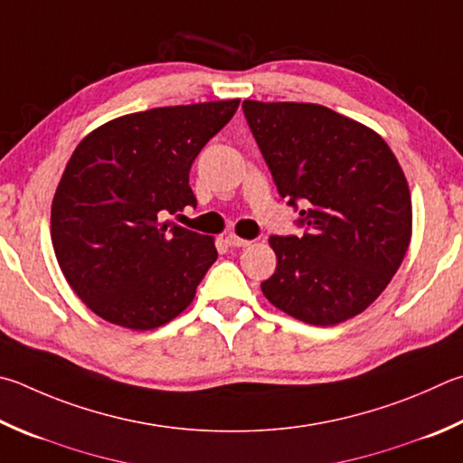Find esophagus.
<instances>
[{
  "instance_id": "esophagus-1",
  "label": "esophagus",
  "mask_w": 463,
  "mask_h": 463,
  "mask_svg": "<svg viewBox=\"0 0 463 463\" xmlns=\"http://www.w3.org/2000/svg\"><path fill=\"white\" fill-rule=\"evenodd\" d=\"M226 242H229V247H249L250 245V241H247V239H241V237H237V234H229V237H226Z\"/></svg>"
}]
</instances>
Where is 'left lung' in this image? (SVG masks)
Instances as JSON below:
<instances>
[{"mask_svg":"<svg viewBox=\"0 0 463 463\" xmlns=\"http://www.w3.org/2000/svg\"><path fill=\"white\" fill-rule=\"evenodd\" d=\"M279 194L301 203L304 237H271L263 296L291 317L335 326L363 314L397 273L413 231L411 192L386 141L314 103H242Z\"/></svg>","mask_w":463,"mask_h":463,"instance_id":"obj_1","label":"left lung"}]
</instances>
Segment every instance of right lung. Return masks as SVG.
<instances>
[{
    "label": "right lung",
    "mask_w": 463,
    "mask_h": 463,
    "mask_svg": "<svg viewBox=\"0 0 463 463\" xmlns=\"http://www.w3.org/2000/svg\"><path fill=\"white\" fill-rule=\"evenodd\" d=\"M239 99L157 107L100 125L58 182L50 234L72 291L99 317L154 330L180 316L214 263V239L164 221L196 206L190 167Z\"/></svg>",
    "instance_id": "add662e5"
}]
</instances>
